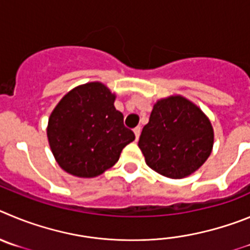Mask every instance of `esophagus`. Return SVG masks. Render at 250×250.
<instances>
[{
  "label": "esophagus",
  "instance_id": "obj_1",
  "mask_svg": "<svg viewBox=\"0 0 250 250\" xmlns=\"http://www.w3.org/2000/svg\"><path fill=\"white\" fill-rule=\"evenodd\" d=\"M133 130H134V134H136V139H138L139 136H141V130H142L141 125H137Z\"/></svg>",
  "mask_w": 250,
  "mask_h": 250
}]
</instances>
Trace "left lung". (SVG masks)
<instances>
[{
  "label": "left lung",
  "instance_id": "8db88e82",
  "mask_svg": "<svg viewBox=\"0 0 250 250\" xmlns=\"http://www.w3.org/2000/svg\"><path fill=\"white\" fill-rule=\"evenodd\" d=\"M213 128L206 114L181 96L154 104L138 147L146 163L168 178L179 179L201 167L213 148Z\"/></svg>",
  "mask_w": 250,
  "mask_h": 250
}]
</instances>
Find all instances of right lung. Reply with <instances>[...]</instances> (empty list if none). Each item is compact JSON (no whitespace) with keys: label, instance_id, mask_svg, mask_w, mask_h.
<instances>
[{"label":"right lung","instance_id":"add662e5","mask_svg":"<svg viewBox=\"0 0 250 250\" xmlns=\"http://www.w3.org/2000/svg\"><path fill=\"white\" fill-rule=\"evenodd\" d=\"M114 94L100 82L67 93L48 120L49 147L62 169L91 178L111 168L136 136L114 107Z\"/></svg>","mask_w":250,"mask_h":250}]
</instances>
